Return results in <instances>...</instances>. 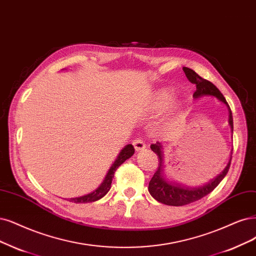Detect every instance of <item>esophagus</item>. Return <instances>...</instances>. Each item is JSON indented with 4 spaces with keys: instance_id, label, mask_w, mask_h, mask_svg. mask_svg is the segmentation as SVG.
Segmentation results:
<instances>
[{
    "instance_id": "34e87169",
    "label": "esophagus",
    "mask_w": 256,
    "mask_h": 256,
    "mask_svg": "<svg viewBox=\"0 0 256 256\" xmlns=\"http://www.w3.org/2000/svg\"><path fill=\"white\" fill-rule=\"evenodd\" d=\"M133 146L137 152H139V150H144L146 148V142L140 138H136L133 140Z\"/></svg>"
}]
</instances>
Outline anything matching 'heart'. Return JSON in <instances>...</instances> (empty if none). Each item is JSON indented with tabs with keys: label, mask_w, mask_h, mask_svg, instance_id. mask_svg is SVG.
Returning <instances> with one entry per match:
<instances>
[{
	"label": "heart",
	"mask_w": 256,
	"mask_h": 256,
	"mask_svg": "<svg viewBox=\"0 0 256 256\" xmlns=\"http://www.w3.org/2000/svg\"><path fill=\"white\" fill-rule=\"evenodd\" d=\"M175 98V92L171 88H162L155 92L148 103V110L155 114L166 110ZM179 104L175 103L174 108H178Z\"/></svg>",
	"instance_id": "obj_1"
}]
</instances>
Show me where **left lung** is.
<instances>
[{"mask_svg": "<svg viewBox=\"0 0 256 256\" xmlns=\"http://www.w3.org/2000/svg\"><path fill=\"white\" fill-rule=\"evenodd\" d=\"M186 78L188 81L196 84V90L193 94V98L195 100L200 99L202 97L206 96H212L215 97L220 102L224 103V106L228 108L229 112V126L231 128V132L233 133V118H232V112L229 106V104L226 103L222 94L220 92L213 83L210 81L202 79L200 76H198L193 70L184 68H182ZM150 148L153 152L158 156V168L153 175L152 179L148 184V192L152 195L155 200L159 202L168 204V206H184L191 202H194L200 198L204 197L206 195L210 194L214 188L220 184V182L224 178L229 171L231 158H232V152L230 156V160L226 164V168L222 171L217 174L211 180L206 182L204 184L197 186H188L176 182L175 180H170L166 178L164 170V152H162V144L160 142H156L154 144H150Z\"/></svg>", "mask_w": 256, "mask_h": 256, "instance_id": "8db88e82", "label": "left lung"}]
</instances>
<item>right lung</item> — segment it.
Listing matches in <instances>:
<instances>
[{"mask_svg": "<svg viewBox=\"0 0 256 256\" xmlns=\"http://www.w3.org/2000/svg\"><path fill=\"white\" fill-rule=\"evenodd\" d=\"M135 153V148L132 144H126L124 148H123L119 155L117 156L116 160L114 162V164H112V166L110 168L106 176V178L103 179V182H101V184L94 190L92 192L85 194L83 196H79V197H72V198H68V200L70 202H74V204H86V202H97L99 200L100 198H102L104 195H106L110 188V184L112 182L114 178V174H115L116 170L118 168L119 166H121L123 162H126V159H128L130 157H132Z\"/></svg>", "mask_w": 256, "mask_h": 256, "instance_id": "1", "label": "right lung"}]
</instances>
